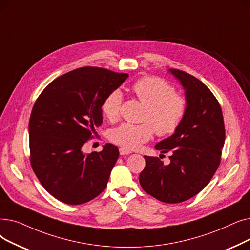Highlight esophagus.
<instances>
[{
    "instance_id": "1",
    "label": "esophagus",
    "mask_w": 250,
    "mask_h": 250,
    "mask_svg": "<svg viewBox=\"0 0 250 250\" xmlns=\"http://www.w3.org/2000/svg\"><path fill=\"white\" fill-rule=\"evenodd\" d=\"M119 151H120V154L121 156H124V154H129V153H131V151H130L129 149H127V148H124V147H120L119 148Z\"/></svg>"
}]
</instances>
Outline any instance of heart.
<instances>
[{
  "label": "heart",
  "mask_w": 250,
  "mask_h": 250,
  "mask_svg": "<svg viewBox=\"0 0 250 250\" xmlns=\"http://www.w3.org/2000/svg\"><path fill=\"white\" fill-rule=\"evenodd\" d=\"M132 91L146 108L144 121L152 126L146 123H123L111 131L110 139L113 142L124 148L134 149L148 141L153 131L162 137L177 131L186 116L188 104L172 85L162 78L149 76L136 81ZM122 102L123 94L119 89L111 91L105 97L102 110L109 120H117L120 116Z\"/></svg>",
  "instance_id": "heart-1"
}]
</instances>
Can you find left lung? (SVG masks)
Segmentation results:
<instances>
[{"label": "left lung", "mask_w": 250, "mask_h": 250, "mask_svg": "<svg viewBox=\"0 0 250 250\" xmlns=\"http://www.w3.org/2000/svg\"><path fill=\"white\" fill-rule=\"evenodd\" d=\"M170 72L185 89L187 113L177 131L156 145L163 153L171 152L170 164L146 156L139 183L154 198L178 204L199 193L215 175L221 163L225 125L221 105L206 84L184 71L170 69Z\"/></svg>", "instance_id": "left-lung-1"}]
</instances>
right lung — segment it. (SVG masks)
Wrapping results in <instances>:
<instances>
[{"instance_id":"add662e5","label":"right lung","mask_w":250,"mask_h":250,"mask_svg":"<svg viewBox=\"0 0 250 250\" xmlns=\"http://www.w3.org/2000/svg\"><path fill=\"white\" fill-rule=\"evenodd\" d=\"M99 67H81L56 78L40 94L29 119L31 168L43 188L67 205H81L106 187L119 149L83 153L103 123L102 104L127 79Z\"/></svg>"}]
</instances>
